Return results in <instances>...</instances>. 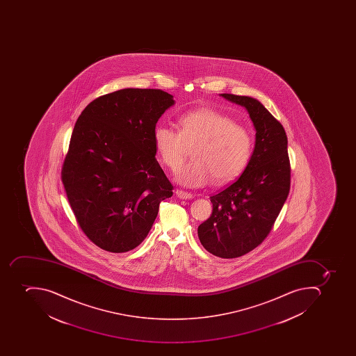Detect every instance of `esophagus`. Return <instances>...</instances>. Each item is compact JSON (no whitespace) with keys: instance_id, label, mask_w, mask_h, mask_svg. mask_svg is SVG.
I'll return each instance as SVG.
<instances>
[{"instance_id":"34e87169","label":"esophagus","mask_w":356,"mask_h":356,"mask_svg":"<svg viewBox=\"0 0 356 356\" xmlns=\"http://www.w3.org/2000/svg\"><path fill=\"white\" fill-rule=\"evenodd\" d=\"M177 197H179L180 199H191L193 198V193H187V191H180L177 189L176 191Z\"/></svg>"}]
</instances>
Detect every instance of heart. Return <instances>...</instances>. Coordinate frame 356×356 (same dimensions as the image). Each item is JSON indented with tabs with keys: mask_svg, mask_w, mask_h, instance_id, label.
I'll return each instance as SVG.
<instances>
[{
	"mask_svg": "<svg viewBox=\"0 0 356 356\" xmlns=\"http://www.w3.org/2000/svg\"><path fill=\"white\" fill-rule=\"evenodd\" d=\"M178 130L158 126L154 131V148L163 165L177 170L193 149V161L177 171V181L188 187H202L213 179L225 185L246 169L252 158L254 139L243 124L217 110L188 112L178 119Z\"/></svg>",
	"mask_w": 356,
	"mask_h": 356,
	"instance_id": "b5f03b06",
	"label": "heart"
}]
</instances>
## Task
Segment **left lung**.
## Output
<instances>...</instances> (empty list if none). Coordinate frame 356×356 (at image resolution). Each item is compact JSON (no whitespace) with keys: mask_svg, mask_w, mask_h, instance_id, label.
Masks as SVG:
<instances>
[{"mask_svg":"<svg viewBox=\"0 0 356 356\" xmlns=\"http://www.w3.org/2000/svg\"><path fill=\"white\" fill-rule=\"evenodd\" d=\"M221 97L246 108L255 126V149L241 176L210 197L213 213L198 227V237L210 254L236 258L255 250L273 229L291 189V163L284 127L259 101Z\"/></svg>","mask_w":356,"mask_h":356,"instance_id":"left-lung-1","label":"left lung"}]
</instances>
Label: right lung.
Instances as JSON below:
<instances>
[{
	"label": "right lung",
	"mask_w": 356,
	"mask_h": 356,
	"mask_svg": "<svg viewBox=\"0 0 356 356\" xmlns=\"http://www.w3.org/2000/svg\"><path fill=\"white\" fill-rule=\"evenodd\" d=\"M175 104L160 89L101 95L79 115L61 180L76 222L93 244L111 252L146 238L172 185L156 159L154 131Z\"/></svg>",
	"instance_id": "1"
}]
</instances>
